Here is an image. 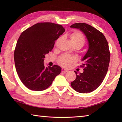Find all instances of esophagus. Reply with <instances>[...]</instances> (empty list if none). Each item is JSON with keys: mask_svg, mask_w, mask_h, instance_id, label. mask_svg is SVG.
<instances>
[{"mask_svg": "<svg viewBox=\"0 0 122 122\" xmlns=\"http://www.w3.org/2000/svg\"><path fill=\"white\" fill-rule=\"evenodd\" d=\"M62 72H63V73H66V72H68V70H67L66 69H64V68H62Z\"/></svg>", "mask_w": 122, "mask_h": 122, "instance_id": "obj_1", "label": "esophagus"}]
</instances>
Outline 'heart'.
<instances>
[{
    "mask_svg": "<svg viewBox=\"0 0 122 122\" xmlns=\"http://www.w3.org/2000/svg\"><path fill=\"white\" fill-rule=\"evenodd\" d=\"M70 38L73 45L79 44L83 46L85 43L84 36L81 32H76L72 33ZM76 58L73 56L68 55V54H64L60 58L59 62L63 66H68L70 65L72 62L76 61Z\"/></svg>",
    "mask_w": 122,
    "mask_h": 122,
    "instance_id": "b5f03b06",
    "label": "heart"
}]
</instances>
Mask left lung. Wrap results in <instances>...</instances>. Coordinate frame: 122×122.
Returning a JSON list of instances; mask_svg holds the SVG:
<instances>
[{
  "instance_id": "8db88e82",
  "label": "left lung",
  "mask_w": 122,
  "mask_h": 122,
  "mask_svg": "<svg viewBox=\"0 0 122 122\" xmlns=\"http://www.w3.org/2000/svg\"><path fill=\"white\" fill-rule=\"evenodd\" d=\"M70 28L78 29L86 36L89 48L82 59L83 72L77 73L71 83L72 88L81 93H90L102 83L107 74L110 60L108 44L102 32L85 23H76Z\"/></svg>"
}]
</instances>
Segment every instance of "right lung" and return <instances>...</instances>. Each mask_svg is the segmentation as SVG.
<instances>
[{"label": "right lung", "instance_id": "1", "mask_svg": "<svg viewBox=\"0 0 122 122\" xmlns=\"http://www.w3.org/2000/svg\"><path fill=\"white\" fill-rule=\"evenodd\" d=\"M64 31L61 25L40 22L20 35L14 52L15 67L21 81L29 89H46L61 73L60 66L45 67L43 61L46 54L53 48L55 41Z\"/></svg>", "mask_w": 122, "mask_h": 122}]
</instances>
